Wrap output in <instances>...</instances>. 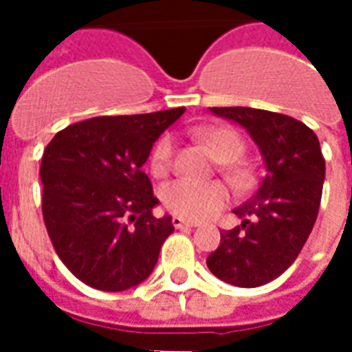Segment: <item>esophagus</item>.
I'll return each mask as SVG.
<instances>
[{
	"label": "esophagus",
	"mask_w": 352,
	"mask_h": 352,
	"mask_svg": "<svg viewBox=\"0 0 352 352\" xmlns=\"http://www.w3.org/2000/svg\"><path fill=\"white\" fill-rule=\"evenodd\" d=\"M171 222H173V226H175V228H194V226H198V222L183 219V217H179V214H175V217L171 219Z\"/></svg>",
	"instance_id": "esophagus-1"
}]
</instances>
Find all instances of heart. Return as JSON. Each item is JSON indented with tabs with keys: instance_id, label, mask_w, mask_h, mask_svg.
I'll use <instances>...</instances> for the list:
<instances>
[{
	"instance_id": "b5f03b06",
	"label": "heart",
	"mask_w": 352,
	"mask_h": 352,
	"mask_svg": "<svg viewBox=\"0 0 352 352\" xmlns=\"http://www.w3.org/2000/svg\"><path fill=\"white\" fill-rule=\"evenodd\" d=\"M192 135L198 138L207 151L213 154V158L221 164H232L243 154V141L237 135V131L230 128H194ZM175 156V141L171 135H162L153 153H151V171L156 177H164L169 173ZM226 179L234 186H241L245 183V175L236 169H226ZM162 204L168 207L171 213L186 219H207L221 211L226 204V190L221 184H196L190 181H173L168 183L160 192Z\"/></svg>"
}]
</instances>
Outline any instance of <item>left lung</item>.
<instances>
[{
    "label": "left lung",
    "instance_id": "left-lung-1",
    "mask_svg": "<svg viewBox=\"0 0 352 352\" xmlns=\"http://www.w3.org/2000/svg\"><path fill=\"white\" fill-rule=\"evenodd\" d=\"M209 111L247 130L262 154L265 175L254 196L234 209L241 226L221 232L207 267L234 287H262L294 264L317 221L326 169L320 143L292 116L252 107Z\"/></svg>",
    "mask_w": 352,
    "mask_h": 352
}]
</instances>
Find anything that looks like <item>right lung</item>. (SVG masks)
<instances>
[{
	"label": "right lung",
	"instance_id": "add662e5",
	"mask_svg": "<svg viewBox=\"0 0 352 352\" xmlns=\"http://www.w3.org/2000/svg\"><path fill=\"white\" fill-rule=\"evenodd\" d=\"M183 113L96 116L58 131L45 148V226L60 260L88 287L120 292L153 273L175 228L169 214H153L158 199L143 166Z\"/></svg>",
	"mask_w": 352,
	"mask_h": 352
}]
</instances>
